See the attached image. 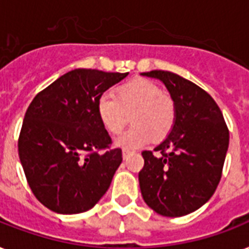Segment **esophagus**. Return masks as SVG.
Masks as SVG:
<instances>
[{
    "label": "esophagus",
    "mask_w": 249,
    "mask_h": 249,
    "mask_svg": "<svg viewBox=\"0 0 249 249\" xmlns=\"http://www.w3.org/2000/svg\"><path fill=\"white\" fill-rule=\"evenodd\" d=\"M130 154H132V151L128 150V148H124V150H123V158H124V159H128V156L130 155Z\"/></svg>",
    "instance_id": "1"
}]
</instances>
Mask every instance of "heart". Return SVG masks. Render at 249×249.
Returning <instances> with one entry per match:
<instances>
[{
	"label": "heart",
	"instance_id": "heart-1",
	"mask_svg": "<svg viewBox=\"0 0 249 249\" xmlns=\"http://www.w3.org/2000/svg\"><path fill=\"white\" fill-rule=\"evenodd\" d=\"M98 117L109 134H120L129 116L132 128L116 140L123 148H138L147 144L151 138L164 140L177 120V106L169 94L150 80L134 79L121 84L115 90V97L103 94L97 103Z\"/></svg>",
	"mask_w": 249,
	"mask_h": 249
}]
</instances>
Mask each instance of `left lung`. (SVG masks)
<instances>
[{
  "mask_svg": "<svg viewBox=\"0 0 249 249\" xmlns=\"http://www.w3.org/2000/svg\"><path fill=\"white\" fill-rule=\"evenodd\" d=\"M142 76L166 86L177 106V120L154 151L142 152L141 193L161 216H186L204 205L220 183L229 147L228 125L214 99L196 84L169 71Z\"/></svg>",
  "mask_w": 249,
  "mask_h": 249,
  "instance_id": "1",
  "label": "left lung"
}]
</instances>
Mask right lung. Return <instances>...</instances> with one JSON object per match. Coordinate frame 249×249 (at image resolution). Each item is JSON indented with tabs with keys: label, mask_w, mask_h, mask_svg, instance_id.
<instances>
[{
	"label": "right lung",
	"mask_w": 249,
	"mask_h": 249,
	"mask_svg": "<svg viewBox=\"0 0 249 249\" xmlns=\"http://www.w3.org/2000/svg\"><path fill=\"white\" fill-rule=\"evenodd\" d=\"M128 76L77 68L60 76L31 102L18 151L29 187L56 213L89 211L108 190L123 161L121 148L97 112L106 90Z\"/></svg>",
	"instance_id": "1"
}]
</instances>
